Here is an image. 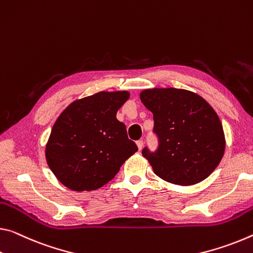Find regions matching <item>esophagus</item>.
I'll return each mask as SVG.
<instances>
[{"instance_id": "1", "label": "esophagus", "mask_w": 253, "mask_h": 253, "mask_svg": "<svg viewBox=\"0 0 253 253\" xmlns=\"http://www.w3.org/2000/svg\"><path fill=\"white\" fill-rule=\"evenodd\" d=\"M143 141L142 139H139V141H137L136 142V145H137V147H138V150H142V147H143Z\"/></svg>"}]
</instances>
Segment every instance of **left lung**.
<instances>
[{"mask_svg": "<svg viewBox=\"0 0 253 253\" xmlns=\"http://www.w3.org/2000/svg\"><path fill=\"white\" fill-rule=\"evenodd\" d=\"M139 98L154 118L160 146L143 150L154 173L179 186H192L210 177L225 151V135L216 111L195 92L153 87Z\"/></svg>", "mask_w": 253, "mask_h": 253, "instance_id": "obj_1", "label": "left lung"}]
</instances>
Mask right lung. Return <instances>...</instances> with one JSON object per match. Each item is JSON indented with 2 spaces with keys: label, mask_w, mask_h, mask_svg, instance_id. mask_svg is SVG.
Here are the masks:
<instances>
[{
  "label": "right lung",
  "mask_w": 253,
  "mask_h": 253,
  "mask_svg": "<svg viewBox=\"0 0 253 253\" xmlns=\"http://www.w3.org/2000/svg\"><path fill=\"white\" fill-rule=\"evenodd\" d=\"M128 91H101L74 100L56 119L45 147L48 167L73 191L100 189L137 152L116 118Z\"/></svg>",
  "instance_id": "right-lung-1"
}]
</instances>
